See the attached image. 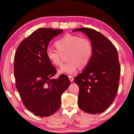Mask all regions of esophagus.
Listing matches in <instances>:
<instances>
[{
    "label": "esophagus",
    "instance_id": "obj_1",
    "mask_svg": "<svg viewBox=\"0 0 134 134\" xmlns=\"http://www.w3.org/2000/svg\"><path fill=\"white\" fill-rule=\"evenodd\" d=\"M69 80H70V81H71V82H72V81L74 80V79H73V77H71V76H69Z\"/></svg>",
    "mask_w": 134,
    "mask_h": 134
}]
</instances>
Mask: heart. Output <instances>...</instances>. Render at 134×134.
<instances>
[{"label":"heart","mask_w":134,"mask_h":134,"mask_svg":"<svg viewBox=\"0 0 134 134\" xmlns=\"http://www.w3.org/2000/svg\"><path fill=\"white\" fill-rule=\"evenodd\" d=\"M57 49L48 48L46 55L48 60L55 66H60L63 63V55H66L68 62L62 65L58 72L71 75L76 71L79 66L87 65L92 59L93 48L89 38L77 35H65L55 42Z\"/></svg>","instance_id":"obj_1"}]
</instances>
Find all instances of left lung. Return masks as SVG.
I'll return each instance as SVG.
<instances>
[{"instance_id": "left-lung-1", "label": "left lung", "mask_w": 134, "mask_h": 134, "mask_svg": "<svg viewBox=\"0 0 134 134\" xmlns=\"http://www.w3.org/2000/svg\"><path fill=\"white\" fill-rule=\"evenodd\" d=\"M91 41L92 59L81 73L74 78L80 88L78 105L85 112L96 114L112 103L118 89L121 67L116 47L103 34L93 29L81 28Z\"/></svg>"}]
</instances>
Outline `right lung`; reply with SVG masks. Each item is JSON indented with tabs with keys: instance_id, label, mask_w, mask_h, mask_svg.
I'll use <instances>...</instances> for the list:
<instances>
[{
	"instance_id": "right-lung-1",
	"label": "right lung",
	"mask_w": 134,
	"mask_h": 134,
	"mask_svg": "<svg viewBox=\"0 0 134 134\" xmlns=\"http://www.w3.org/2000/svg\"><path fill=\"white\" fill-rule=\"evenodd\" d=\"M63 31L38 29L20 43L15 53L16 87L25 106L36 116H49L57 112L61 96L70 85L65 75L52 79L57 70L46 55L49 42Z\"/></svg>"
}]
</instances>
